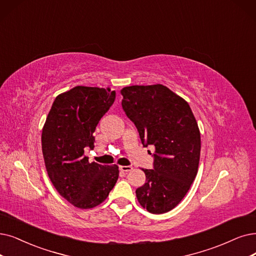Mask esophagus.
Instances as JSON below:
<instances>
[{"label":"esophagus","instance_id":"1","mask_svg":"<svg viewBox=\"0 0 256 256\" xmlns=\"http://www.w3.org/2000/svg\"><path fill=\"white\" fill-rule=\"evenodd\" d=\"M120 170L122 172H129V171L134 170V168H132L131 166H120Z\"/></svg>","mask_w":256,"mask_h":256}]
</instances>
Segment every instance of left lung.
<instances>
[{
  "instance_id": "8db88e82",
  "label": "left lung",
  "mask_w": 256,
  "mask_h": 256,
  "mask_svg": "<svg viewBox=\"0 0 256 256\" xmlns=\"http://www.w3.org/2000/svg\"><path fill=\"white\" fill-rule=\"evenodd\" d=\"M122 106L134 122L142 145H153V169H142L146 182L136 193L150 213L176 207L196 178L200 156V134L187 102L162 84L120 90Z\"/></svg>"
}]
</instances>
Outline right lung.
I'll use <instances>...</instances> for the list:
<instances>
[{
  "label": "right lung",
  "instance_id": "1",
  "mask_svg": "<svg viewBox=\"0 0 256 256\" xmlns=\"http://www.w3.org/2000/svg\"><path fill=\"white\" fill-rule=\"evenodd\" d=\"M109 88L76 86L58 94L42 131V151L48 176L56 191L76 208L98 206L118 178V166L89 162L84 149H94V132L114 104Z\"/></svg>",
  "mask_w": 256,
  "mask_h": 256
}]
</instances>
